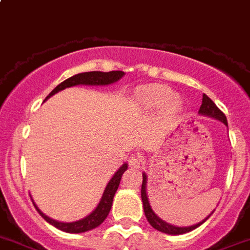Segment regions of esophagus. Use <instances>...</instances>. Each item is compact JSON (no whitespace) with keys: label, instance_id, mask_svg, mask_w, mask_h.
I'll list each match as a JSON object with an SVG mask.
<instances>
[{"label":"esophagus","instance_id":"esophagus-1","mask_svg":"<svg viewBox=\"0 0 250 250\" xmlns=\"http://www.w3.org/2000/svg\"><path fill=\"white\" fill-rule=\"evenodd\" d=\"M141 162H142L141 158H139L138 156H132L129 158V161H128V164H129V167L136 168L141 166Z\"/></svg>","mask_w":250,"mask_h":250}]
</instances>
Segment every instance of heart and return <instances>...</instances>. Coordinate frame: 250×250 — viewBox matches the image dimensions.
I'll use <instances>...</instances> for the list:
<instances>
[{"label": "heart", "instance_id": "heart-1", "mask_svg": "<svg viewBox=\"0 0 250 250\" xmlns=\"http://www.w3.org/2000/svg\"><path fill=\"white\" fill-rule=\"evenodd\" d=\"M138 100L147 108H161L166 104L169 112H177L182 108V100L179 96L172 94V89L164 86H149L138 93Z\"/></svg>", "mask_w": 250, "mask_h": 250}]
</instances>
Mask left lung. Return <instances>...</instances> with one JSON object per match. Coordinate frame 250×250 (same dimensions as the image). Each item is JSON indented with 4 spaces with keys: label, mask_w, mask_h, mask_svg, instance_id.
<instances>
[{
    "label": "left lung",
    "mask_w": 250,
    "mask_h": 250,
    "mask_svg": "<svg viewBox=\"0 0 250 250\" xmlns=\"http://www.w3.org/2000/svg\"><path fill=\"white\" fill-rule=\"evenodd\" d=\"M199 114H203V116H208V117H212V118H215V120L220 121V122H223L224 125H228V122H227V117L223 112L220 111L218 108L215 103L213 102L210 98L207 96V94H203V100H202V105L201 108H199ZM147 175L146 173H143V182H142V189H141V195H142V202H143V208H145V214L146 218L148 219L150 226L153 227L154 229L159 231H163V233H167V234H172V235H179V234H184V233H188V231L193 230V229L198 228L199 226L206 222L210 214H213V210L206 219H203L202 222H199L198 224H194V226H190V227H175L172 226V224H168L167 222H164L162 220L156 213L153 212L152 207H150L149 201H148V197H147Z\"/></svg>",
    "instance_id": "8db88e82"
}]
</instances>
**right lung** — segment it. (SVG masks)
<instances>
[{
	"instance_id": "right-lung-1",
	"label": "right lung",
	"mask_w": 250,
	"mask_h": 250,
	"mask_svg": "<svg viewBox=\"0 0 250 250\" xmlns=\"http://www.w3.org/2000/svg\"><path fill=\"white\" fill-rule=\"evenodd\" d=\"M125 72L122 71H111V72H84V73H78V75L72 76V77L67 78L66 81H63L62 83H60L55 89H53L51 93L46 97V100H48L51 96L56 94L57 92L62 91L64 88H68V87L78 86V84H88V86H107V84H111V83L117 82L118 80L123 77ZM44 100V101H46ZM128 166L127 163H125L120 169L114 173V175L112 177L111 181L108 182L107 187H105L104 192H103L102 198H101V202L98 203V206L96 207L93 212L91 214L87 215L86 218L83 219L77 220V222H72V223H62V222H57V220L52 219V218L47 217L46 214L38 209V207L36 206L35 202H33V206L36 207L37 212L41 214V217L43 218L46 222H48L49 224H52L53 227H56L60 230H63L66 233H83V231L91 230V229L97 228L100 224H102L104 222V219L108 215L109 210L112 208V202H113V197L116 194L117 189H118V186H120L121 178H122V174L125 173V170L127 169Z\"/></svg>"
}]
</instances>
